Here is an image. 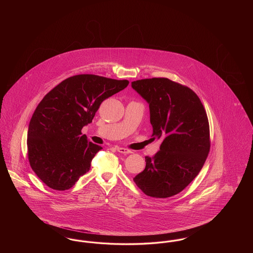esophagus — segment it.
I'll list each match as a JSON object with an SVG mask.
<instances>
[{
  "label": "esophagus",
  "instance_id": "obj_1",
  "mask_svg": "<svg viewBox=\"0 0 253 253\" xmlns=\"http://www.w3.org/2000/svg\"><path fill=\"white\" fill-rule=\"evenodd\" d=\"M117 151H118L119 153L125 154V155H128V154H131V153H132L130 150H128V149H126V148H122V147H117Z\"/></svg>",
  "mask_w": 253,
  "mask_h": 253
}]
</instances>
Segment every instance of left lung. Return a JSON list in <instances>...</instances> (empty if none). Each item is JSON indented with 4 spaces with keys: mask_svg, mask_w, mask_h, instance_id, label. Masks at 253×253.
Masks as SVG:
<instances>
[{
    "mask_svg": "<svg viewBox=\"0 0 253 253\" xmlns=\"http://www.w3.org/2000/svg\"><path fill=\"white\" fill-rule=\"evenodd\" d=\"M132 88L149 104L153 138L162 140L133 181L149 196L175 195L197 176L210 152L204 106L192 89L166 78L132 82Z\"/></svg>",
    "mask_w": 253,
    "mask_h": 253,
    "instance_id": "obj_1",
    "label": "left lung"
}]
</instances>
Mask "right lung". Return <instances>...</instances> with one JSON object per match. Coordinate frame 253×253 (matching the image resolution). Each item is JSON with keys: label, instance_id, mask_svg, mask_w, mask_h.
<instances>
[{"label": "right lung", "instance_id": "1", "mask_svg": "<svg viewBox=\"0 0 253 253\" xmlns=\"http://www.w3.org/2000/svg\"><path fill=\"white\" fill-rule=\"evenodd\" d=\"M129 84L96 75L73 76L53 88L37 106L28 125L29 163L49 188L65 191L91 168L102 147L82 133L101 102Z\"/></svg>", "mask_w": 253, "mask_h": 253}]
</instances>
